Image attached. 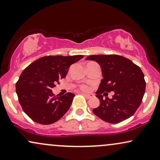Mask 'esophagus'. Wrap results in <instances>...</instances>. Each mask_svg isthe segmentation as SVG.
<instances>
[{"label":"esophagus","mask_w":160,"mask_h":160,"mask_svg":"<svg viewBox=\"0 0 160 160\" xmlns=\"http://www.w3.org/2000/svg\"><path fill=\"white\" fill-rule=\"evenodd\" d=\"M82 95H84V96H85V98H90L92 97H93V95L92 94H87V93H84V92H82Z\"/></svg>","instance_id":"obj_1"}]
</instances>
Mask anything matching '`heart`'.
I'll return each mask as SVG.
<instances>
[{
	"instance_id": "1",
	"label": "heart",
	"mask_w": 160,
	"mask_h": 160,
	"mask_svg": "<svg viewBox=\"0 0 160 160\" xmlns=\"http://www.w3.org/2000/svg\"><path fill=\"white\" fill-rule=\"evenodd\" d=\"M81 89L82 90H84V91H87V90H89V87H88L87 85H82L81 87Z\"/></svg>"
}]
</instances>
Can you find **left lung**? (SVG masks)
<instances>
[{"label":"left lung","instance_id":"obj_1","mask_svg":"<svg viewBox=\"0 0 160 160\" xmlns=\"http://www.w3.org/2000/svg\"><path fill=\"white\" fill-rule=\"evenodd\" d=\"M86 60L97 62L103 77L96 92L100 104L92 110L93 113L111 124L133 116L141 104L145 91V81L140 68L130 59L118 55H92ZM111 91H114L113 98L104 100V94Z\"/></svg>","mask_w":160,"mask_h":160}]
</instances>
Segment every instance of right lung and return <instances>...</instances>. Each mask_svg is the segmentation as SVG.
I'll return each mask as SVG.
<instances>
[{"instance_id": "1", "label": "right lung", "mask_w": 160, "mask_h": 160, "mask_svg": "<svg viewBox=\"0 0 160 160\" xmlns=\"http://www.w3.org/2000/svg\"><path fill=\"white\" fill-rule=\"evenodd\" d=\"M83 57L82 55L44 56L23 71L15 88L19 103L31 119L41 125H50L68 112L74 94L68 92L56 97L52 89L66 77L70 65Z\"/></svg>"}]
</instances>
